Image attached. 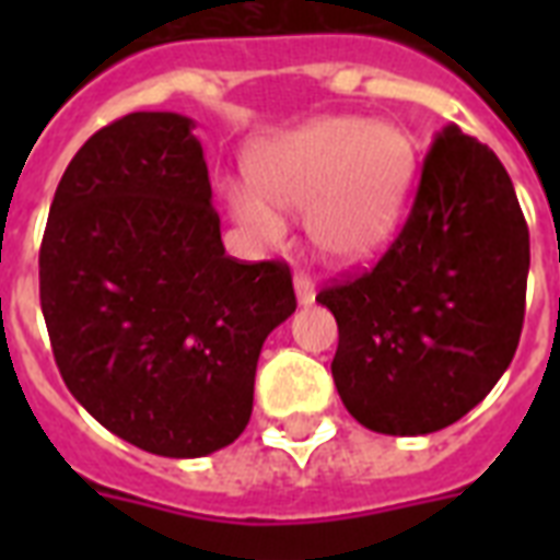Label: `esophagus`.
<instances>
[{
  "label": "esophagus",
  "mask_w": 560,
  "mask_h": 560,
  "mask_svg": "<svg viewBox=\"0 0 560 560\" xmlns=\"http://www.w3.org/2000/svg\"><path fill=\"white\" fill-rule=\"evenodd\" d=\"M293 288H296L299 305H311V302H314V299H316L314 279H311L307 272H296V279H293Z\"/></svg>",
  "instance_id": "34e87169"
}]
</instances>
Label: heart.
Here are the masks:
<instances>
[{
    "label": "heart",
    "mask_w": 560,
    "mask_h": 560,
    "mask_svg": "<svg viewBox=\"0 0 560 560\" xmlns=\"http://www.w3.org/2000/svg\"><path fill=\"white\" fill-rule=\"evenodd\" d=\"M416 168L404 127L325 116L272 136L249 153V183L223 179L220 197L241 235L279 244V209H305L311 244L331 261H369L398 229Z\"/></svg>",
    "instance_id": "heart-1"
}]
</instances>
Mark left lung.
<instances>
[{"instance_id": "1", "label": "left lung", "mask_w": 560, "mask_h": 560, "mask_svg": "<svg viewBox=\"0 0 560 560\" xmlns=\"http://www.w3.org/2000/svg\"><path fill=\"white\" fill-rule=\"evenodd\" d=\"M529 226L488 144L444 127L398 237L372 270L319 290L337 319L331 374L360 424L424 435L477 407L512 363Z\"/></svg>"}]
</instances>
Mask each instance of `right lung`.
Returning a JSON list of instances; mask_svg holds the SVG:
<instances>
[{
  "label": "right lung",
  "mask_w": 560,
  "mask_h": 560,
  "mask_svg": "<svg viewBox=\"0 0 560 560\" xmlns=\"http://www.w3.org/2000/svg\"><path fill=\"white\" fill-rule=\"evenodd\" d=\"M191 130L177 113L101 127L69 162L39 246L69 392L109 433L171 459L244 433L264 340L296 311L288 264L223 249Z\"/></svg>",
  "instance_id": "1"
}]
</instances>
